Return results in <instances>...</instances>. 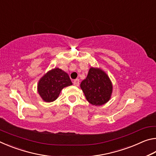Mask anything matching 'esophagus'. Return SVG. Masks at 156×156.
<instances>
[{"instance_id": "34e87169", "label": "esophagus", "mask_w": 156, "mask_h": 156, "mask_svg": "<svg viewBox=\"0 0 156 156\" xmlns=\"http://www.w3.org/2000/svg\"><path fill=\"white\" fill-rule=\"evenodd\" d=\"M79 84H80V81H79V79H76V80H73V84L75 86H79Z\"/></svg>"}]
</instances>
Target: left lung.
<instances>
[{
  "mask_svg": "<svg viewBox=\"0 0 156 156\" xmlns=\"http://www.w3.org/2000/svg\"><path fill=\"white\" fill-rule=\"evenodd\" d=\"M80 87L87 101L93 105H104L110 99L112 84L108 76L100 69L91 67Z\"/></svg>",
  "mask_w": 156,
  "mask_h": 156,
  "instance_id": "1",
  "label": "left lung"
}]
</instances>
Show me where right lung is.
Wrapping results in <instances>:
<instances>
[{"label": "right lung", "mask_w": 156, "mask_h": 156, "mask_svg": "<svg viewBox=\"0 0 156 156\" xmlns=\"http://www.w3.org/2000/svg\"><path fill=\"white\" fill-rule=\"evenodd\" d=\"M72 84L69 76L58 68L47 72L38 83V91L45 102H53L58 97L62 89Z\"/></svg>", "instance_id": "add662e5"}]
</instances>
